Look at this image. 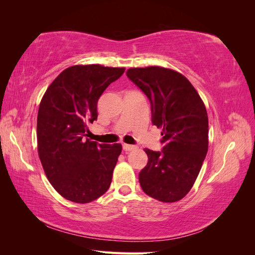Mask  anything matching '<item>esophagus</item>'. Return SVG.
<instances>
[{
  "mask_svg": "<svg viewBox=\"0 0 255 255\" xmlns=\"http://www.w3.org/2000/svg\"><path fill=\"white\" fill-rule=\"evenodd\" d=\"M122 146H123V150L127 151V152L132 151V150L135 149V145H132V144H127V143H125Z\"/></svg>",
  "mask_w": 255,
  "mask_h": 255,
  "instance_id": "esophagus-1",
  "label": "esophagus"
}]
</instances>
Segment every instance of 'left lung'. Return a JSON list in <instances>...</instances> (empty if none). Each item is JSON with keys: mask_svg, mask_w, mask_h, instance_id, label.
<instances>
[{"mask_svg": "<svg viewBox=\"0 0 255 255\" xmlns=\"http://www.w3.org/2000/svg\"><path fill=\"white\" fill-rule=\"evenodd\" d=\"M127 75L148 97L153 125L163 128L161 151L144 149L148 164L139 172L140 186L158 201H179L191 189L207 153L204 103L190 82L171 69L130 68Z\"/></svg>", "mask_w": 255, "mask_h": 255, "instance_id": "obj_1", "label": "left lung"}]
</instances>
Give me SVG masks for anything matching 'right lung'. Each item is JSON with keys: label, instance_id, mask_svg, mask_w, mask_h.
<instances>
[{"label": "right lung", "instance_id": "1", "mask_svg": "<svg viewBox=\"0 0 255 255\" xmlns=\"http://www.w3.org/2000/svg\"><path fill=\"white\" fill-rule=\"evenodd\" d=\"M125 68L78 65L53 81L37 117L38 154L52 186L75 203H88L110 188L122 145L90 141L88 125L98 118L97 104Z\"/></svg>", "mask_w": 255, "mask_h": 255}]
</instances>
